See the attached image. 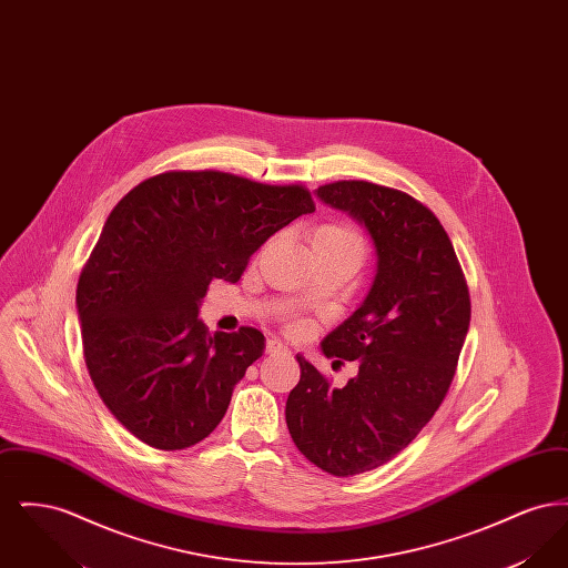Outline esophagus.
Wrapping results in <instances>:
<instances>
[{"mask_svg":"<svg viewBox=\"0 0 568 568\" xmlns=\"http://www.w3.org/2000/svg\"><path fill=\"white\" fill-rule=\"evenodd\" d=\"M266 353H268V355H285V353H287V347H285L281 341L271 338V341H268V345H266Z\"/></svg>","mask_w":568,"mask_h":568,"instance_id":"obj_1","label":"esophagus"}]
</instances>
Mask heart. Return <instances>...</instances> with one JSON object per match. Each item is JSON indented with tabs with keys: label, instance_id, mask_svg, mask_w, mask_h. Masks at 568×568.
<instances>
[{
	"label": "heart",
	"instance_id": "heart-1",
	"mask_svg": "<svg viewBox=\"0 0 568 568\" xmlns=\"http://www.w3.org/2000/svg\"><path fill=\"white\" fill-rule=\"evenodd\" d=\"M311 244H347V246L362 248V239L345 223H324L313 232Z\"/></svg>",
	"mask_w": 568,
	"mask_h": 568
}]
</instances>
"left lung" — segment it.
Masks as SVG:
<instances>
[{"label": "left lung", "mask_w": 568, "mask_h": 568, "mask_svg": "<svg viewBox=\"0 0 568 568\" xmlns=\"http://www.w3.org/2000/svg\"><path fill=\"white\" fill-rule=\"evenodd\" d=\"M315 193L368 230L377 274L359 308L322 343L325 357L357 362V375L329 387L296 355L285 419L304 458L352 477L398 456L433 419L456 375L470 296L440 221L405 191L336 181Z\"/></svg>", "instance_id": "8db88e82"}]
</instances>
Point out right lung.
<instances>
[{"instance_id": "obj_1", "label": "right lung", "mask_w": 568, "mask_h": 568, "mask_svg": "<svg viewBox=\"0 0 568 568\" xmlns=\"http://www.w3.org/2000/svg\"><path fill=\"white\" fill-rule=\"evenodd\" d=\"M313 211L302 185L219 170L151 176L112 209L77 308L91 381L135 438L176 452L215 430L266 338L246 325L211 336L200 302L213 278L236 283L274 232Z\"/></svg>"}]
</instances>
